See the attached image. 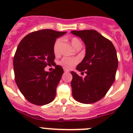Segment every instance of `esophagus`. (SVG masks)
Instances as JSON below:
<instances>
[{
	"label": "esophagus",
	"instance_id": "obj_1",
	"mask_svg": "<svg viewBox=\"0 0 133 133\" xmlns=\"http://www.w3.org/2000/svg\"><path fill=\"white\" fill-rule=\"evenodd\" d=\"M64 71L65 72H69V70H68V69H64Z\"/></svg>",
	"mask_w": 133,
	"mask_h": 133
}]
</instances>
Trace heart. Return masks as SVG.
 Masks as SVG:
<instances>
[{
  "label": "heart",
  "mask_w": 133,
  "mask_h": 133,
  "mask_svg": "<svg viewBox=\"0 0 133 133\" xmlns=\"http://www.w3.org/2000/svg\"><path fill=\"white\" fill-rule=\"evenodd\" d=\"M61 43H62V40L61 38H58L55 41L53 46L54 53L55 55L59 54ZM70 43H71L72 47L75 48V49H77L78 47H80V46H82V43H81V41L76 37H72V38H70ZM78 61H79V60L78 58L64 57L60 61V64L64 66V68H66V69H71L78 63Z\"/></svg>",
  "instance_id": "heart-1"
}]
</instances>
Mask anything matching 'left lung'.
I'll use <instances>...</instances> for the list:
<instances>
[{
    "instance_id": "1",
    "label": "left lung",
    "mask_w": 133,
    "mask_h": 133,
    "mask_svg": "<svg viewBox=\"0 0 133 133\" xmlns=\"http://www.w3.org/2000/svg\"><path fill=\"white\" fill-rule=\"evenodd\" d=\"M71 33L85 44V56L77 69L87 74L83 78L71 72L72 96L81 103H95L105 96L115 81L118 68L117 51L111 41L95 30H72Z\"/></svg>"
}]
</instances>
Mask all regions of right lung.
Returning <instances> with one entry per match:
<instances>
[{
	"label": "right lung",
	"mask_w": 133,
	"mask_h": 133,
	"mask_svg": "<svg viewBox=\"0 0 133 133\" xmlns=\"http://www.w3.org/2000/svg\"><path fill=\"white\" fill-rule=\"evenodd\" d=\"M66 33L51 29L32 32L24 36L16 49L13 59L15 81L21 93L32 104H49L56 96L64 70L59 65L50 72L44 68L55 63L54 44Z\"/></svg>",
	"instance_id": "right-lung-1"
}]
</instances>
